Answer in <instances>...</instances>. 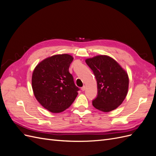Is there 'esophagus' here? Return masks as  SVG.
<instances>
[{
	"label": "esophagus",
	"instance_id": "1",
	"mask_svg": "<svg viewBox=\"0 0 156 156\" xmlns=\"http://www.w3.org/2000/svg\"><path fill=\"white\" fill-rule=\"evenodd\" d=\"M85 89H86V87H85V86H83V87L81 88V90H82V91H84V90H85Z\"/></svg>",
	"mask_w": 156,
	"mask_h": 156
}]
</instances>
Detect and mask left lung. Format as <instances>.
I'll list each match as a JSON object with an SVG mask.
<instances>
[{"label": "left lung", "mask_w": 156, "mask_h": 156, "mask_svg": "<svg viewBox=\"0 0 156 156\" xmlns=\"http://www.w3.org/2000/svg\"><path fill=\"white\" fill-rule=\"evenodd\" d=\"M85 62L95 75L98 96L92 105L103 112H110L120 105L126 98L129 77L115 60L107 55H98Z\"/></svg>", "instance_id": "obj_1"}]
</instances>
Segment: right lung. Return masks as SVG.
<instances>
[{"instance_id":"obj_1","label":"right lung","mask_w":156,"mask_h":156,"mask_svg":"<svg viewBox=\"0 0 156 156\" xmlns=\"http://www.w3.org/2000/svg\"><path fill=\"white\" fill-rule=\"evenodd\" d=\"M73 60L68 54L56 55L42 60L34 68L32 87L40 104L51 112L58 113L69 107L79 88L69 72Z\"/></svg>"}]
</instances>
